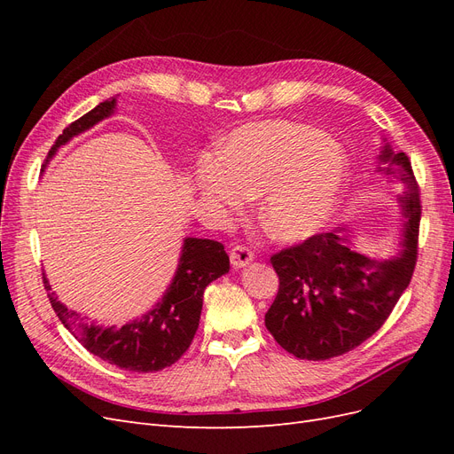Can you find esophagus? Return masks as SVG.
Masks as SVG:
<instances>
[{
    "mask_svg": "<svg viewBox=\"0 0 454 454\" xmlns=\"http://www.w3.org/2000/svg\"><path fill=\"white\" fill-rule=\"evenodd\" d=\"M229 257H231L232 269H244L254 261V254L248 248H244V246H235V248H231Z\"/></svg>",
    "mask_w": 454,
    "mask_h": 454,
    "instance_id": "esophagus-1",
    "label": "esophagus"
}]
</instances>
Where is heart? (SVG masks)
I'll use <instances>...</instances> for the list:
<instances>
[{"mask_svg":"<svg viewBox=\"0 0 454 454\" xmlns=\"http://www.w3.org/2000/svg\"><path fill=\"white\" fill-rule=\"evenodd\" d=\"M200 197L239 210L259 200V222L278 242H303L333 217L348 184L345 153L327 136L301 121H261L232 130L219 155L199 159Z\"/></svg>","mask_w":454,"mask_h":454,"instance_id":"b5f03b06","label":"heart"}]
</instances>
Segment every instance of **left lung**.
<instances>
[{
  "label": "left lung",
  "instance_id": "1",
  "mask_svg": "<svg viewBox=\"0 0 454 454\" xmlns=\"http://www.w3.org/2000/svg\"><path fill=\"white\" fill-rule=\"evenodd\" d=\"M375 172L403 187L397 195L402 232L394 255L364 254L352 242V229L340 225L270 257L280 287L265 325L299 360H329L360 347L387 322L413 277L420 199L411 162L384 140Z\"/></svg>",
  "mask_w": 454,
  "mask_h": 454
}]
</instances>
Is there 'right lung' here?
Returning a JSON list of instances; mask_svg holds the SVG:
<instances>
[{
    "label": "right lung",
    "instance_id": "right-lung-1",
    "mask_svg": "<svg viewBox=\"0 0 454 454\" xmlns=\"http://www.w3.org/2000/svg\"><path fill=\"white\" fill-rule=\"evenodd\" d=\"M115 106L117 98H109L64 129L51 147L47 162L75 136L112 117ZM227 272L229 255L222 242L193 237L184 239L180 261H177L167 292L140 318L121 327H104L81 320L75 310H67V307L60 303L57 294L51 290L45 274L43 284L60 322L90 354L121 369L151 373V371L170 367L182 358L197 333L206 286Z\"/></svg>",
    "mask_w": 454,
    "mask_h": 454
}]
</instances>
